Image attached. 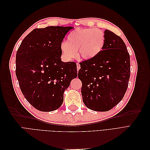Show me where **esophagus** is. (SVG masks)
Here are the masks:
<instances>
[{"instance_id": "obj_1", "label": "esophagus", "mask_w": 150, "mask_h": 150, "mask_svg": "<svg viewBox=\"0 0 150 150\" xmlns=\"http://www.w3.org/2000/svg\"><path fill=\"white\" fill-rule=\"evenodd\" d=\"M77 70H78V71L79 70V69H80V64H79V63L78 62L77 63Z\"/></svg>"}]
</instances>
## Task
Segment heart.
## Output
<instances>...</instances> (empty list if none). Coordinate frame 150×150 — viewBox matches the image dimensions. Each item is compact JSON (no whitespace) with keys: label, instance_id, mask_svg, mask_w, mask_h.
Instances as JSON below:
<instances>
[{"label":"heart","instance_id":"b5f03b06","mask_svg":"<svg viewBox=\"0 0 150 150\" xmlns=\"http://www.w3.org/2000/svg\"><path fill=\"white\" fill-rule=\"evenodd\" d=\"M105 35L103 32L96 28L77 29L67 36L66 42L61 45V51L66 60L76 56L79 49L80 56L86 60L96 58L103 49Z\"/></svg>","mask_w":150,"mask_h":150}]
</instances>
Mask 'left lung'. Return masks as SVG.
Wrapping results in <instances>:
<instances>
[{
    "mask_svg": "<svg viewBox=\"0 0 150 150\" xmlns=\"http://www.w3.org/2000/svg\"><path fill=\"white\" fill-rule=\"evenodd\" d=\"M101 53L80 62L78 78L86 106L95 111H108L123 98L130 76V57L126 44L111 30H105Z\"/></svg>",
    "mask_w": 150,
    "mask_h": 150,
    "instance_id": "1",
    "label": "left lung"
}]
</instances>
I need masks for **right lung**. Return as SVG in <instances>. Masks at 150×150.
Masks as SVG:
<instances>
[{
	"mask_svg": "<svg viewBox=\"0 0 150 150\" xmlns=\"http://www.w3.org/2000/svg\"><path fill=\"white\" fill-rule=\"evenodd\" d=\"M72 27L35 29L22 40L16 54V74L25 98L38 110H57L64 91L78 76L76 63L61 61V45Z\"/></svg>",
	"mask_w": 150,
	"mask_h": 150,
	"instance_id": "add662e5",
	"label": "right lung"
}]
</instances>
